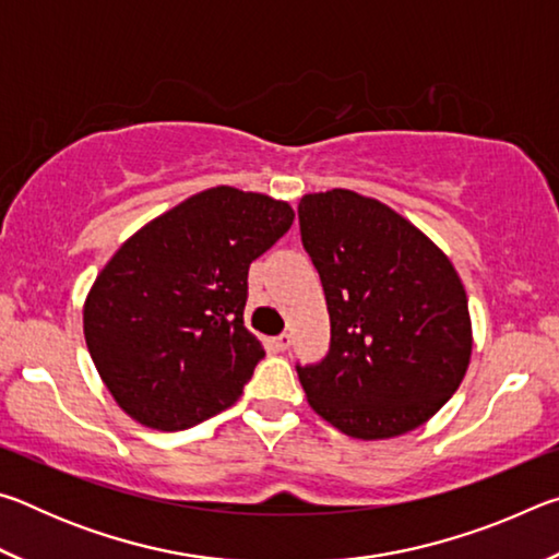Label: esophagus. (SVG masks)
Masks as SVG:
<instances>
[{
	"label": "esophagus",
	"instance_id": "obj_1",
	"mask_svg": "<svg viewBox=\"0 0 559 559\" xmlns=\"http://www.w3.org/2000/svg\"><path fill=\"white\" fill-rule=\"evenodd\" d=\"M273 347H276L278 353H286V349L290 347V335L283 333V335H278V337H273Z\"/></svg>",
	"mask_w": 559,
	"mask_h": 559
}]
</instances>
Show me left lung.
<instances>
[{"mask_svg":"<svg viewBox=\"0 0 559 559\" xmlns=\"http://www.w3.org/2000/svg\"><path fill=\"white\" fill-rule=\"evenodd\" d=\"M300 239L323 283L330 349L298 370L313 409L353 439H392L459 390L471 318L453 263L390 206L349 189L306 194Z\"/></svg>","mask_w":559,"mask_h":559,"instance_id":"1","label":"left lung"}]
</instances>
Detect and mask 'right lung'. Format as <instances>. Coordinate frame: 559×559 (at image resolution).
I'll return each mask as SVG.
<instances>
[{
	"mask_svg": "<svg viewBox=\"0 0 559 559\" xmlns=\"http://www.w3.org/2000/svg\"><path fill=\"white\" fill-rule=\"evenodd\" d=\"M266 194L212 187L120 246L83 306L93 365L153 429H189L231 406L266 355L243 325L249 266L290 229Z\"/></svg>",
	"mask_w": 559,
	"mask_h": 559,
	"instance_id": "add662e5",
	"label": "right lung"
}]
</instances>
